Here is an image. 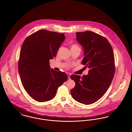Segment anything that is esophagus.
<instances>
[{
  "instance_id": "34e87169",
  "label": "esophagus",
  "mask_w": 132,
  "mask_h": 132,
  "mask_svg": "<svg viewBox=\"0 0 132 132\" xmlns=\"http://www.w3.org/2000/svg\"><path fill=\"white\" fill-rule=\"evenodd\" d=\"M67 75H68V79H69L70 78V76H71V74H70V73H68Z\"/></svg>"
}]
</instances>
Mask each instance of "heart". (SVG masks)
Segmentation results:
<instances>
[{
  "instance_id": "b5f03b06",
  "label": "heart",
  "mask_w": 132,
  "mask_h": 132,
  "mask_svg": "<svg viewBox=\"0 0 132 132\" xmlns=\"http://www.w3.org/2000/svg\"><path fill=\"white\" fill-rule=\"evenodd\" d=\"M75 48H77V49H80L79 48V47L76 45V44H73V45H72V46H71V49H75Z\"/></svg>"
}]
</instances>
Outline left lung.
<instances>
[{"mask_svg": "<svg viewBox=\"0 0 132 132\" xmlns=\"http://www.w3.org/2000/svg\"><path fill=\"white\" fill-rule=\"evenodd\" d=\"M76 34L84 50L82 64L89 70L82 77L70 76L76 83L70 92L76 101L89 105L100 99L109 88L115 73L114 56L110 43L104 37L89 31Z\"/></svg>", "mask_w": 132, "mask_h": 132, "instance_id": "8db88e82", "label": "left lung"}]
</instances>
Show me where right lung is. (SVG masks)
Segmentation results:
<instances>
[{
	"label": "right lung",
	"instance_id": "right-lung-1",
	"mask_svg": "<svg viewBox=\"0 0 132 132\" xmlns=\"http://www.w3.org/2000/svg\"><path fill=\"white\" fill-rule=\"evenodd\" d=\"M64 40V33L41 30L28 36L22 44L19 76L25 90L37 101L53 99L59 87L68 79L66 73L51 69L49 65Z\"/></svg>",
	"mask_w": 132,
	"mask_h": 132
}]
</instances>
